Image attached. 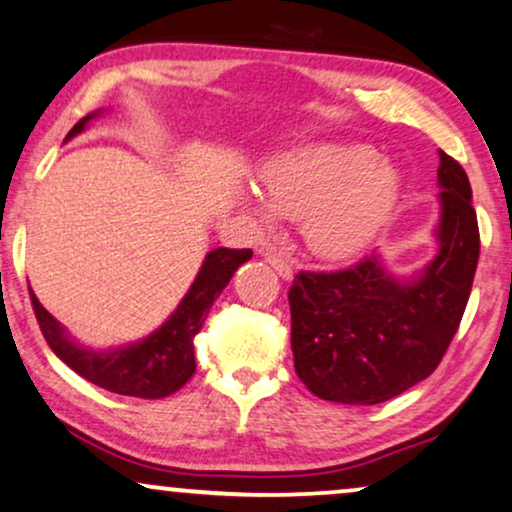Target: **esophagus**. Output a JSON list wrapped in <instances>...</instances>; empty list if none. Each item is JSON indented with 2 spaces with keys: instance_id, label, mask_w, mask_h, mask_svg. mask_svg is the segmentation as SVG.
<instances>
[{
  "instance_id": "1",
  "label": "esophagus",
  "mask_w": 512,
  "mask_h": 512,
  "mask_svg": "<svg viewBox=\"0 0 512 512\" xmlns=\"http://www.w3.org/2000/svg\"><path fill=\"white\" fill-rule=\"evenodd\" d=\"M264 260H267L271 267L276 269V274L281 278H286V281H288V278H293V264H290L283 255H278V252L269 250V252H264Z\"/></svg>"
}]
</instances>
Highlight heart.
<instances>
[{"mask_svg": "<svg viewBox=\"0 0 512 512\" xmlns=\"http://www.w3.org/2000/svg\"><path fill=\"white\" fill-rule=\"evenodd\" d=\"M266 203L245 198L257 224L278 215L300 219L316 255L340 260L359 252L383 229L397 203V170L361 144H309L288 151L260 172Z\"/></svg>", "mask_w": 512, "mask_h": 512, "instance_id": "1", "label": "heart"}]
</instances>
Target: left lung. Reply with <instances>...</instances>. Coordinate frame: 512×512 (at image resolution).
Returning a JSON list of instances; mask_svg holds the SVG:
<instances>
[{
    "instance_id": "1",
    "label": "left lung",
    "mask_w": 512,
    "mask_h": 512,
    "mask_svg": "<svg viewBox=\"0 0 512 512\" xmlns=\"http://www.w3.org/2000/svg\"><path fill=\"white\" fill-rule=\"evenodd\" d=\"M439 250L413 278L378 255L340 271H300L290 286V342L307 390L338 404H380L425 380L463 319L480 260L468 174L439 151Z\"/></svg>"
}]
</instances>
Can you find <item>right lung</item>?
<instances>
[{
    "instance_id": "add662e5",
    "label": "right lung",
    "mask_w": 512,
    "mask_h": 512,
    "mask_svg": "<svg viewBox=\"0 0 512 512\" xmlns=\"http://www.w3.org/2000/svg\"><path fill=\"white\" fill-rule=\"evenodd\" d=\"M99 113H89L68 132V139L84 132L87 122ZM252 257V250H231L215 248L208 252L203 267H200L196 281L191 283L189 293L179 302L170 319L148 338L125 345L108 352H94L84 349L68 338L61 323L42 307L35 293H30L32 309H35L37 323H40L44 340L54 349L61 361L82 375L89 383L103 387V390L125 394V397L139 399H163L167 394L177 392L196 373V357H193V338L203 328L212 302L219 293L229 286L231 276L243 262Z\"/></svg>"
}]
</instances>
